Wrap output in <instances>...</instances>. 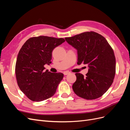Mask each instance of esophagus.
Listing matches in <instances>:
<instances>
[{"instance_id":"34e87169","label":"esophagus","mask_w":130,"mask_h":130,"mask_svg":"<svg viewBox=\"0 0 130 130\" xmlns=\"http://www.w3.org/2000/svg\"><path fill=\"white\" fill-rule=\"evenodd\" d=\"M70 73L69 72H63V74L64 75H68V74H69Z\"/></svg>"}]
</instances>
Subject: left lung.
I'll use <instances>...</instances> for the list:
<instances>
[{
	"label": "left lung",
	"mask_w": 130,
	"mask_h": 130,
	"mask_svg": "<svg viewBox=\"0 0 130 130\" xmlns=\"http://www.w3.org/2000/svg\"><path fill=\"white\" fill-rule=\"evenodd\" d=\"M69 44L77 50V64H87L86 76L76 73L73 89L77 95L87 100L101 96L112 85L116 74L113 50L105 37L90 31L66 37Z\"/></svg>",
	"instance_id": "1"
}]
</instances>
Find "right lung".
<instances>
[{
  "instance_id": "1",
  "label": "right lung",
  "mask_w": 130,
  "mask_h": 130,
  "mask_svg": "<svg viewBox=\"0 0 130 130\" xmlns=\"http://www.w3.org/2000/svg\"><path fill=\"white\" fill-rule=\"evenodd\" d=\"M64 42L62 38L35 37L27 40L19 50L15 76L19 88L31 100L43 101L56 93L63 74L45 71L44 66L52 63L53 50Z\"/></svg>"
}]
</instances>
